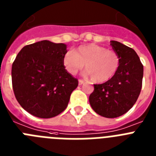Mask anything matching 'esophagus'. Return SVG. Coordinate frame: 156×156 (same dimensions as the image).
Wrapping results in <instances>:
<instances>
[{"mask_svg": "<svg viewBox=\"0 0 156 156\" xmlns=\"http://www.w3.org/2000/svg\"><path fill=\"white\" fill-rule=\"evenodd\" d=\"M83 83H84V81L83 80H79V84L82 85Z\"/></svg>", "mask_w": 156, "mask_h": 156, "instance_id": "1", "label": "esophagus"}]
</instances>
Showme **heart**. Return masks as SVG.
I'll list each match as a JSON object with an SVG mask.
<instances>
[{
  "instance_id": "b5f03b06",
  "label": "heart",
  "mask_w": 156,
  "mask_h": 156,
  "mask_svg": "<svg viewBox=\"0 0 156 156\" xmlns=\"http://www.w3.org/2000/svg\"><path fill=\"white\" fill-rule=\"evenodd\" d=\"M66 70L76 74L85 65L87 74L94 83H105L111 80L119 67L120 58L113 50L98 44H86L73 51H68L63 58Z\"/></svg>"
}]
</instances>
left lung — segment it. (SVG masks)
Here are the masks:
<instances>
[{"label": "left lung", "mask_w": 156, "mask_h": 156, "mask_svg": "<svg viewBox=\"0 0 156 156\" xmlns=\"http://www.w3.org/2000/svg\"><path fill=\"white\" fill-rule=\"evenodd\" d=\"M120 58L119 67L112 78L101 84H94L89 97L94 111L106 118H116L127 112L137 101L142 87L144 68L131 48L110 41Z\"/></svg>", "instance_id": "8db88e82"}]
</instances>
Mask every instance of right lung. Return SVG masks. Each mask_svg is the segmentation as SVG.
Segmentation results:
<instances>
[{
    "mask_svg": "<svg viewBox=\"0 0 156 156\" xmlns=\"http://www.w3.org/2000/svg\"><path fill=\"white\" fill-rule=\"evenodd\" d=\"M65 44L41 41L23 48L12 68L14 94L19 105L34 116L52 118L66 108L78 80L63 63Z\"/></svg>",
    "mask_w": 156,
    "mask_h": 156,
    "instance_id": "obj_1",
    "label": "right lung"
}]
</instances>
